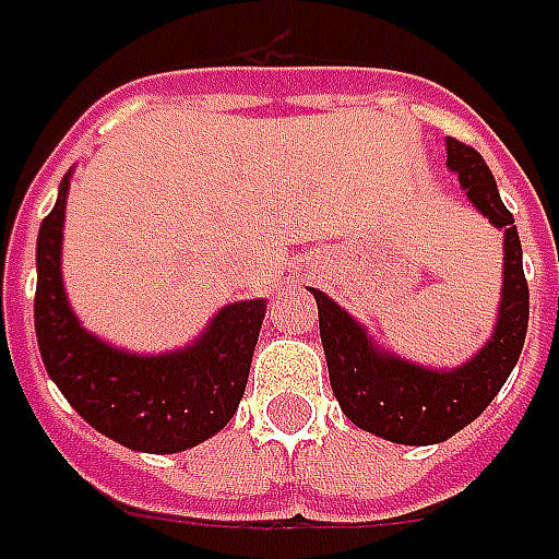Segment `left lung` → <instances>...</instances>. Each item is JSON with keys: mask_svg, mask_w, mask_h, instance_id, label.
Wrapping results in <instances>:
<instances>
[{"mask_svg": "<svg viewBox=\"0 0 559 559\" xmlns=\"http://www.w3.org/2000/svg\"><path fill=\"white\" fill-rule=\"evenodd\" d=\"M448 165L459 175L462 189H468L471 204L489 216L491 225L507 230L498 325L491 341L468 364L438 373L379 353L349 313L337 308L325 293L311 290L320 311L329 379L343 415L364 432L396 444H438L483 415L522 355L531 317V290L524 278L515 218L500 201L489 165L459 139H448Z\"/></svg>", "mask_w": 559, "mask_h": 559, "instance_id": "8db88e82", "label": "left lung"}]
</instances>
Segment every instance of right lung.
I'll list each match as a JSON object with an SVG mask.
<instances>
[{
	"mask_svg": "<svg viewBox=\"0 0 559 559\" xmlns=\"http://www.w3.org/2000/svg\"><path fill=\"white\" fill-rule=\"evenodd\" d=\"M68 180L37 234L35 332L52 382L91 427L130 450L180 453L216 436L246 394L266 301H237L195 346L130 355L82 329L61 284V227Z\"/></svg>",
	"mask_w": 559,
	"mask_h": 559,
	"instance_id": "obj_1",
	"label": "right lung"
}]
</instances>
